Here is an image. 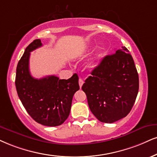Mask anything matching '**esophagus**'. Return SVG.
I'll return each mask as SVG.
<instances>
[{"label": "esophagus", "mask_w": 157, "mask_h": 157, "mask_svg": "<svg viewBox=\"0 0 157 157\" xmlns=\"http://www.w3.org/2000/svg\"><path fill=\"white\" fill-rule=\"evenodd\" d=\"M78 84H79V86H80V88H82V85H83V84H84V81H83L82 79L79 78V80H78Z\"/></svg>", "instance_id": "34e87169"}]
</instances>
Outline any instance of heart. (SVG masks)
<instances>
[{
  "label": "heart",
  "mask_w": 157,
  "mask_h": 157,
  "mask_svg": "<svg viewBox=\"0 0 157 157\" xmlns=\"http://www.w3.org/2000/svg\"><path fill=\"white\" fill-rule=\"evenodd\" d=\"M96 59L97 57H94V58H92V59H90V61L89 62L87 63V65H86V67H87L88 69L90 70H92L94 69V67L96 66Z\"/></svg>",
  "instance_id": "heart-1"
}]
</instances>
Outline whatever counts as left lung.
<instances>
[{
	"label": "left lung",
	"instance_id": "left-lung-1",
	"mask_svg": "<svg viewBox=\"0 0 157 157\" xmlns=\"http://www.w3.org/2000/svg\"><path fill=\"white\" fill-rule=\"evenodd\" d=\"M128 52L122 46L105 56L82 87L90 111L101 122L113 123L125 117L136 100L139 78Z\"/></svg>",
	"mask_w": 157,
	"mask_h": 157
}]
</instances>
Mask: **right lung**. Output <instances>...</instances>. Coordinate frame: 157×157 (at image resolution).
<instances>
[{
    "instance_id": "add662e5",
    "label": "right lung",
    "mask_w": 157,
    "mask_h": 157,
    "mask_svg": "<svg viewBox=\"0 0 157 157\" xmlns=\"http://www.w3.org/2000/svg\"><path fill=\"white\" fill-rule=\"evenodd\" d=\"M41 46L40 40L36 39L25 49L17 64L15 85L29 115L40 124L56 127L68 117L73 97L79 90L78 77L75 73L67 80L55 75L33 78L29 70L30 52Z\"/></svg>"
}]
</instances>
